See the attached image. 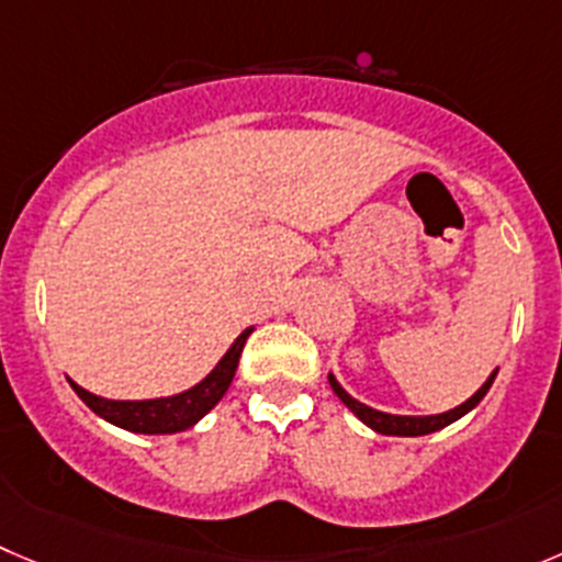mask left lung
Here are the masks:
<instances>
[{
    "label": "left lung",
    "instance_id": "left-lung-1",
    "mask_svg": "<svg viewBox=\"0 0 562 562\" xmlns=\"http://www.w3.org/2000/svg\"><path fill=\"white\" fill-rule=\"evenodd\" d=\"M496 372H499V370L491 372L488 381H485L483 386H480L477 392H474L472 397L467 400V403H461L458 408L445 411V414H430V416H400V414H386V411L370 408V405L358 403L356 397H350V394L341 389V383L334 378V372H328V383H330V389H334L336 397H339L341 403H345L347 408H350L352 414L358 416V419L364 422L367 427H372L375 432H383V436H427V432L441 430V427L452 425V422H458L461 416H467L469 411H472L474 405H477L480 400L488 394V389H491V383H494Z\"/></svg>",
    "mask_w": 562,
    "mask_h": 562
}]
</instances>
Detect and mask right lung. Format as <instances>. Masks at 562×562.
<instances>
[{"label": "right lung", "mask_w": 562, "mask_h": 562, "mask_svg": "<svg viewBox=\"0 0 562 562\" xmlns=\"http://www.w3.org/2000/svg\"><path fill=\"white\" fill-rule=\"evenodd\" d=\"M254 334V328H245L243 334L234 339V345L228 347L226 356L217 361L215 370L204 378L201 383L190 386L187 392L170 394V397H157V400H106L99 394H90L88 389H82L79 383H71L74 392L79 394L85 405H88L93 414H99L101 419L112 422V425L124 427L130 432H146V436H165V432H181L187 427L195 425L198 419H204L212 408L223 400V394L228 392L234 381V372L239 364V352H243L245 339Z\"/></svg>", "instance_id": "right-lung-1"}]
</instances>
